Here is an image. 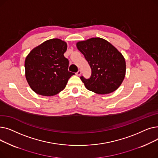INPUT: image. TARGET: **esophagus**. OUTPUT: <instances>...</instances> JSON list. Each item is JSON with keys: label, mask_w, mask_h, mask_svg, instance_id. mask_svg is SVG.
Here are the masks:
<instances>
[{"label": "esophagus", "mask_w": 158, "mask_h": 158, "mask_svg": "<svg viewBox=\"0 0 158 158\" xmlns=\"http://www.w3.org/2000/svg\"><path fill=\"white\" fill-rule=\"evenodd\" d=\"M81 74V71L79 70H78V71L77 72V73H76V75H77V76H80Z\"/></svg>", "instance_id": "esophagus-1"}]
</instances>
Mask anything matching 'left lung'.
Listing matches in <instances>:
<instances>
[{
  "instance_id": "1",
  "label": "left lung",
  "mask_w": 158,
  "mask_h": 158,
  "mask_svg": "<svg viewBox=\"0 0 158 158\" xmlns=\"http://www.w3.org/2000/svg\"><path fill=\"white\" fill-rule=\"evenodd\" d=\"M92 69L89 79L80 78L85 87L98 94L113 92L126 76V61L122 54L104 39L92 38L76 44Z\"/></svg>"
}]
</instances>
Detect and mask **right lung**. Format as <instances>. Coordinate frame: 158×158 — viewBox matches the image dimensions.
<instances>
[{
    "instance_id": "obj_1",
    "label": "right lung",
    "mask_w": 158,
    "mask_h": 158,
    "mask_svg": "<svg viewBox=\"0 0 158 158\" xmlns=\"http://www.w3.org/2000/svg\"><path fill=\"white\" fill-rule=\"evenodd\" d=\"M67 44L60 39L44 41L33 48L25 60L26 77L37 94L52 96L64 89L74 73L69 71V61L64 56Z\"/></svg>"
}]
</instances>
